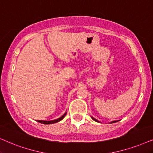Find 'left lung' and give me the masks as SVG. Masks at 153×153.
Wrapping results in <instances>:
<instances>
[{"label":"left lung","instance_id":"left-lung-1","mask_svg":"<svg viewBox=\"0 0 153 153\" xmlns=\"http://www.w3.org/2000/svg\"><path fill=\"white\" fill-rule=\"evenodd\" d=\"M92 119H93V120H94V121H97V122H100V121H97V119H94V118H93V117H92ZM117 121H112V122H111V123H115V122H117Z\"/></svg>","mask_w":153,"mask_h":153}]
</instances>
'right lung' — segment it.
I'll return each instance as SVG.
<instances>
[{
    "label": "right lung",
    "mask_w": 153,
    "mask_h": 153,
    "mask_svg": "<svg viewBox=\"0 0 153 153\" xmlns=\"http://www.w3.org/2000/svg\"><path fill=\"white\" fill-rule=\"evenodd\" d=\"M65 115H66V112H65V113L62 116V117H61L57 119L53 120V121H42V120H37V121H38V122L41 123H44V124H52V123H57V122H59V121H61V120H62L63 118L65 117Z\"/></svg>",
    "instance_id": "1"
}]
</instances>
